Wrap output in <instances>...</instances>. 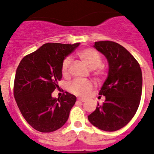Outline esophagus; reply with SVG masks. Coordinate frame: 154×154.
Segmentation results:
<instances>
[{"instance_id": "obj_1", "label": "esophagus", "mask_w": 154, "mask_h": 154, "mask_svg": "<svg viewBox=\"0 0 154 154\" xmlns=\"http://www.w3.org/2000/svg\"><path fill=\"white\" fill-rule=\"evenodd\" d=\"M78 101H81V102H84L85 100H84V99H82V98H78Z\"/></svg>"}]
</instances>
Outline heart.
Masks as SVG:
<instances>
[{"instance_id":"1","label":"heart","mask_w":154,"mask_h":154,"mask_svg":"<svg viewBox=\"0 0 154 154\" xmlns=\"http://www.w3.org/2000/svg\"><path fill=\"white\" fill-rule=\"evenodd\" d=\"M78 56L82 62L88 69L92 70V75L95 80L98 82H101L106 75V68L102 63L101 54L97 50L91 48L84 49L78 53ZM71 60L69 57L63 60L61 66V72L63 77L67 78L69 75V67ZM93 88L91 81H79L75 80L68 87V90L72 94L79 97H85L90 92Z\"/></svg>"}]
</instances>
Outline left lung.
<instances>
[{
  "instance_id": "left-lung-1",
  "label": "left lung",
  "mask_w": 154,
  "mask_h": 154,
  "mask_svg": "<svg viewBox=\"0 0 154 154\" xmlns=\"http://www.w3.org/2000/svg\"><path fill=\"white\" fill-rule=\"evenodd\" d=\"M94 47L108 61V75L98 94L105 96L88 116L91 125L105 131L124 128L136 114L142 93V72L136 59L113 41L95 42ZM100 96V97H101Z\"/></svg>"
}]
</instances>
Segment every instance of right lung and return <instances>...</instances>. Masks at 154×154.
<instances>
[{
  "label": "right lung",
  "mask_w": 154,
  "mask_h": 154,
  "mask_svg": "<svg viewBox=\"0 0 154 154\" xmlns=\"http://www.w3.org/2000/svg\"><path fill=\"white\" fill-rule=\"evenodd\" d=\"M79 43H49L23 58L15 75L14 95L23 117L33 128L43 133L60 129L67 121L76 97L66 91L52 98L62 79L63 60Z\"/></svg>",
  "instance_id": "right-lung-1"
}]
</instances>
